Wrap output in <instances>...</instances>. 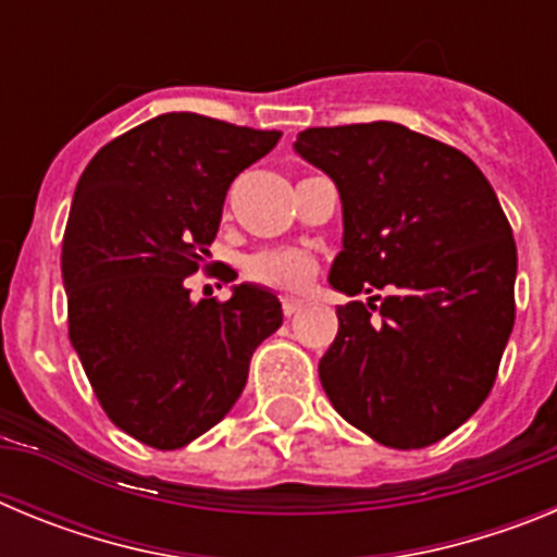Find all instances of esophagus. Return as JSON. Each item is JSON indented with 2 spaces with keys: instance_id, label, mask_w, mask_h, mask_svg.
<instances>
[{
  "instance_id": "1",
  "label": "esophagus",
  "mask_w": 557,
  "mask_h": 557,
  "mask_svg": "<svg viewBox=\"0 0 557 557\" xmlns=\"http://www.w3.org/2000/svg\"><path fill=\"white\" fill-rule=\"evenodd\" d=\"M304 307H307V304H304L301 298H289V295H284V298H282V312H284V318H293V314L301 312Z\"/></svg>"
}]
</instances>
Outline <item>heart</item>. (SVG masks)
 <instances>
[{
	"label": "heart",
	"instance_id": "1",
	"mask_svg": "<svg viewBox=\"0 0 557 557\" xmlns=\"http://www.w3.org/2000/svg\"><path fill=\"white\" fill-rule=\"evenodd\" d=\"M243 270L253 284L295 293L312 282L318 273V259L307 248H264L250 253Z\"/></svg>",
	"mask_w": 557,
	"mask_h": 557
}]
</instances>
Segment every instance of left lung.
Segmentation results:
<instances>
[{"label":"left lung","instance_id":"1","mask_svg":"<svg viewBox=\"0 0 557 557\" xmlns=\"http://www.w3.org/2000/svg\"><path fill=\"white\" fill-rule=\"evenodd\" d=\"M295 150L343 200L329 282L371 295L337 309L323 391L379 444H437L488 398L513 332L516 243L496 191L469 156L396 122L307 127Z\"/></svg>","mask_w":557,"mask_h":557}]
</instances>
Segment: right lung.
Instances as JSON below:
<instances>
[{
  "mask_svg": "<svg viewBox=\"0 0 557 557\" xmlns=\"http://www.w3.org/2000/svg\"><path fill=\"white\" fill-rule=\"evenodd\" d=\"M278 131L161 113L122 133L77 181L61 270L69 339L113 424L152 449H181L223 421L282 304L250 284L191 301L231 181Z\"/></svg>",
  "mask_w": 557,
  "mask_h": 557,
  "instance_id": "obj_1",
  "label": "right lung"
}]
</instances>
